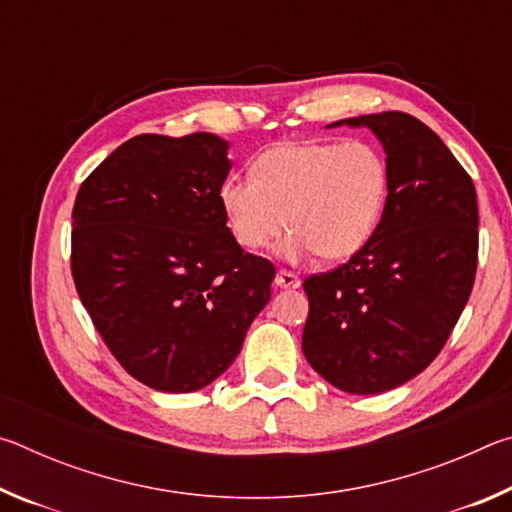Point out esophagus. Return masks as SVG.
<instances>
[{
	"mask_svg": "<svg viewBox=\"0 0 512 512\" xmlns=\"http://www.w3.org/2000/svg\"><path fill=\"white\" fill-rule=\"evenodd\" d=\"M275 287L277 289H298L300 287V277L289 273V271H277Z\"/></svg>",
	"mask_w": 512,
	"mask_h": 512,
	"instance_id": "esophagus-1",
	"label": "esophagus"
}]
</instances>
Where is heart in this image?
Masks as SVG:
<instances>
[{
	"label": "heart",
	"instance_id": "heart-1",
	"mask_svg": "<svg viewBox=\"0 0 512 512\" xmlns=\"http://www.w3.org/2000/svg\"><path fill=\"white\" fill-rule=\"evenodd\" d=\"M388 164L379 149L350 142H282L259 155L253 178H228L219 189L225 223L239 246H282L289 262L318 253L348 259L368 244L384 212Z\"/></svg>",
	"mask_w": 512,
	"mask_h": 512
}]
</instances>
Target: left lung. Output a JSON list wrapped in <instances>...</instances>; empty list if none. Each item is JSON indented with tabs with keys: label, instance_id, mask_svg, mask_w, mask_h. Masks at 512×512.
I'll list each match as a JSON object with an SVG mask.
<instances>
[{
	"label": "left lung",
	"instance_id": "left-lung-1",
	"mask_svg": "<svg viewBox=\"0 0 512 512\" xmlns=\"http://www.w3.org/2000/svg\"><path fill=\"white\" fill-rule=\"evenodd\" d=\"M384 146L381 221L350 262L305 280L302 352L339 391L377 395L406 384L443 350L472 293L479 210L472 178L445 142L406 112L350 117Z\"/></svg>",
	"mask_w": 512,
	"mask_h": 512
}]
</instances>
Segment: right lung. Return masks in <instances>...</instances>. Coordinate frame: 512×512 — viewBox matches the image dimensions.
Returning a JSON list of instances; mask_svg holds the SVG:
<instances>
[{
  "instance_id": "add662e5",
  "label": "right lung",
  "mask_w": 512,
  "mask_h": 512,
  "mask_svg": "<svg viewBox=\"0 0 512 512\" xmlns=\"http://www.w3.org/2000/svg\"><path fill=\"white\" fill-rule=\"evenodd\" d=\"M228 149L212 133L137 135L76 196V291L115 359L153 391L212 384L271 300L273 264L225 225Z\"/></svg>"
}]
</instances>
